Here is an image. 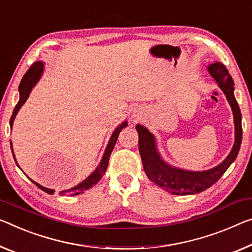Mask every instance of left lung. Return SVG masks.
Segmentation results:
<instances>
[{
    "mask_svg": "<svg viewBox=\"0 0 252 252\" xmlns=\"http://www.w3.org/2000/svg\"><path fill=\"white\" fill-rule=\"evenodd\" d=\"M208 72L214 77L219 87L222 89L234 115L235 142L233 149L220 165L202 172L186 171V170L172 168L161 160L160 156L157 152L153 135L143 126H136L138 133V150L146 176L149 177L151 181L156 183L158 187L165 189L166 191L171 192L173 195H191V193L202 192L210 188L223 176V173L235 160V158L238 157L240 146H241V113H240L237 100L234 98L233 80H232L227 68L219 62L211 64L208 66Z\"/></svg>",
    "mask_w": 252,
    "mask_h": 252,
    "instance_id": "1",
    "label": "left lung"
}]
</instances>
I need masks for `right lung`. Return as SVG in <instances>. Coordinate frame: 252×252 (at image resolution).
<instances>
[{"label": "right lung", "mask_w": 252, "mask_h": 252, "mask_svg": "<svg viewBox=\"0 0 252 252\" xmlns=\"http://www.w3.org/2000/svg\"><path fill=\"white\" fill-rule=\"evenodd\" d=\"M42 68H44V64L41 63V62H36V63H33L28 71L26 72V74L23 75L21 82H20V86H19V91H20V100H19V102L17 103V106H15L14 110H13V114L11 116V119H10V126L12 127L13 125V121L15 118V116H17L19 109H20L21 106L23 103L26 102V100L28 99L30 91H32V87L34 84L37 83V81L39 80V77L42 73ZM127 126V123H123L122 125H119L117 128L115 129V131L113 133V136H111L109 143H108L107 145V149H106V152H104L103 157L101 158V162H100V164L98 165V168L94 170V173H91L90 176H89L86 180L83 181V183H81L80 185H77L76 187L72 188V189H68V190H64V191H61V195H69V196H75V195H79V193H82L87 190V189L94 187V185L98 184V181L101 179L102 176L104 175V172H106L107 170V166H108V162H109V157L111 152H113L114 150V146L116 144V142H117V138H118V135L121 133V130L124 128V127ZM11 149H12V144H11ZM12 154H13V158H14V153H13V150H12ZM15 160V158H14ZM32 183L37 186L38 188H40L41 190H44L45 192L49 193V195H53L55 190H53V189H48V188H45L40 186L39 184Z\"/></svg>", "instance_id": "1"}]
</instances>
